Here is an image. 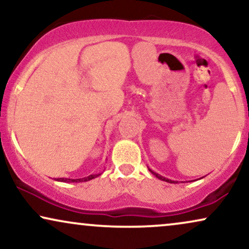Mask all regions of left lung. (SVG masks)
Here are the masks:
<instances>
[{"label": "left lung", "instance_id": "obj_1", "mask_svg": "<svg viewBox=\"0 0 249 249\" xmlns=\"http://www.w3.org/2000/svg\"><path fill=\"white\" fill-rule=\"evenodd\" d=\"M148 170H150L151 173L153 174L154 176L157 177V178H159V179H161V180H164V182H168V183H177V182H175V180H172V179H168V178H166V177H163V176H161V175H159V174H157V173H154L153 170H151L150 168H148Z\"/></svg>", "mask_w": 249, "mask_h": 249}]
</instances>
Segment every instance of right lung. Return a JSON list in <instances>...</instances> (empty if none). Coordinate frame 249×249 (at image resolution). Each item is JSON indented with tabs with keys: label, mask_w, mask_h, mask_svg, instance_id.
Wrapping results in <instances>:
<instances>
[{
	"label": "right lung",
	"mask_w": 249,
	"mask_h": 249,
	"mask_svg": "<svg viewBox=\"0 0 249 249\" xmlns=\"http://www.w3.org/2000/svg\"><path fill=\"white\" fill-rule=\"evenodd\" d=\"M101 174H93V175H89L87 177H82V178H56V180H58V182H65V183H80V182H88V180L90 179H93L96 178V177H98Z\"/></svg>",
	"instance_id": "obj_1"
}]
</instances>
